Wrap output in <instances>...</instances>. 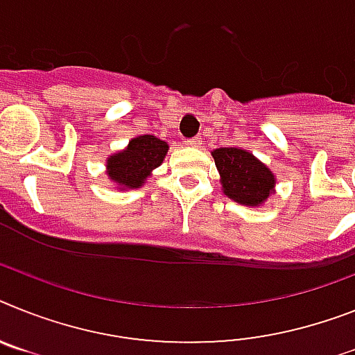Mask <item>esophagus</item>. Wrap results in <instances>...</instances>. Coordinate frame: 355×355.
Listing matches in <instances>:
<instances>
[{"label": "esophagus", "instance_id": "34e87169", "mask_svg": "<svg viewBox=\"0 0 355 355\" xmlns=\"http://www.w3.org/2000/svg\"><path fill=\"white\" fill-rule=\"evenodd\" d=\"M184 144L196 148V146H200V139H198V137H191V139H186V141H184Z\"/></svg>", "mask_w": 355, "mask_h": 355}]
</instances>
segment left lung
<instances>
[{"instance_id": "8db88e82", "label": "left lung", "mask_w": 355, "mask_h": 355, "mask_svg": "<svg viewBox=\"0 0 355 355\" xmlns=\"http://www.w3.org/2000/svg\"><path fill=\"white\" fill-rule=\"evenodd\" d=\"M211 155L220 173L223 195L231 200L254 207L272 195L274 173L252 153L242 148H218Z\"/></svg>"}]
</instances>
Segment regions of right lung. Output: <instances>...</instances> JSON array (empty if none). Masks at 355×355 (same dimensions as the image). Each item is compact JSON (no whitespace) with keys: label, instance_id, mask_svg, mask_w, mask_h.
<instances>
[{"label":"right lung","instance_id":"obj_1","mask_svg":"<svg viewBox=\"0 0 355 355\" xmlns=\"http://www.w3.org/2000/svg\"><path fill=\"white\" fill-rule=\"evenodd\" d=\"M168 142L153 135H141L130 141V144L119 153H113L106 160V175L119 189H137L144 186L155 168L164 162L168 153Z\"/></svg>","mask_w":355,"mask_h":355}]
</instances>
